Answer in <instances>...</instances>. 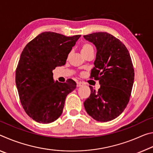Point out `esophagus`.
<instances>
[{
  "instance_id": "1",
  "label": "esophagus",
  "mask_w": 153,
  "mask_h": 153,
  "mask_svg": "<svg viewBox=\"0 0 153 153\" xmlns=\"http://www.w3.org/2000/svg\"><path fill=\"white\" fill-rule=\"evenodd\" d=\"M84 84H83L82 82H77V87H80V86H82Z\"/></svg>"
}]
</instances>
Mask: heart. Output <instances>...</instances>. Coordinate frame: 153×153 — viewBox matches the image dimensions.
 Returning a JSON list of instances; mask_svg holds the SVG:
<instances>
[{"mask_svg":"<svg viewBox=\"0 0 153 153\" xmlns=\"http://www.w3.org/2000/svg\"><path fill=\"white\" fill-rule=\"evenodd\" d=\"M80 51H81L82 55H84L90 51H93V47L91 45L88 43H84L81 46L80 48Z\"/></svg>","mask_w":153,"mask_h":153,"instance_id":"b5f03b06","label":"heart"}]
</instances>
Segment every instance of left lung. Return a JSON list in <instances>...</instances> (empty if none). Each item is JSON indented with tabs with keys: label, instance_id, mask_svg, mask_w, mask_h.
<instances>
[{
	"label": "left lung",
	"instance_id": "obj_1",
	"mask_svg": "<svg viewBox=\"0 0 153 153\" xmlns=\"http://www.w3.org/2000/svg\"><path fill=\"white\" fill-rule=\"evenodd\" d=\"M97 48L90 77L99 81L98 91L91 93L84 105L87 113L100 122L117 118L128 104L134 79L132 61L126 46L107 32L84 36Z\"/></svg>",
	"mask_w": 153,
	"mask_h": 153
}]
</instances>
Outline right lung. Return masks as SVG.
Segmentation results:
<instances>
[{"instance_id": "1", "label": "right lung", "mask_w": 153, "mask_h": 153, "mask_svg": "<svg viewBox=\"0 0 153 153\" xmlns=\"http://www.w3.org/2000/svg\"><path fill=\"white\" fill-rule=\"evenodd\" d=\"M80 35L67 37L55 32L40 33L25 46L16 69L19 99L28 115L40 123H50L63 113L65 98L76 83L55 82L53 70L64 65Z\"/></svg>"}]
</instances>
